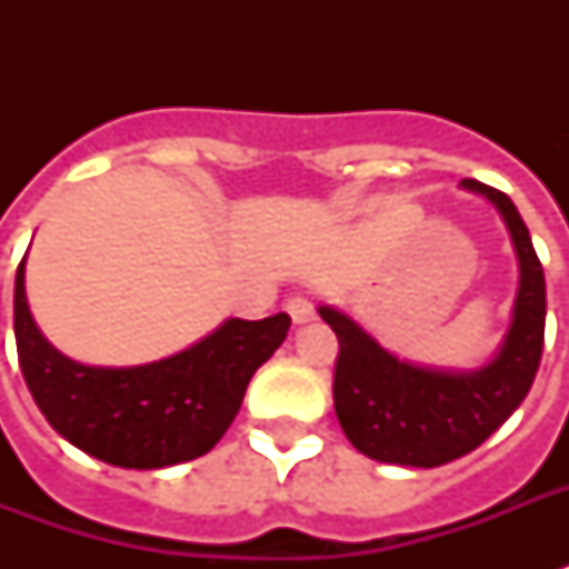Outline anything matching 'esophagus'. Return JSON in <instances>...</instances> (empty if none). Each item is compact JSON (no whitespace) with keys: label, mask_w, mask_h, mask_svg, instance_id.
I'll return each mask as SVG.
<instances>
[{"label":"esophagus","mask_w":569,"mask_h":569,"mask_svg":"<svg viewBox=\"0 0 569 569\" xmlns=\"http://www.w3.org/2000/svg\"><path fill=\"white\" fill-rule=\"evenodd\" d=\"M286 312L292 316L295 325H307V321L316 319V303H312L307 295H292V298L286 301Z\"/></svg>","instance_id":"obj_1"}]
</instances>
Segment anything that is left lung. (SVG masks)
Listing matches in <instances>:
<instances>
[{
    "label": "left lung",
    "mask_w": 569,
    "mask_h": 569,
    "mask_svg": "<svg viewBox=\"0 0 569 569\" xmlns=\"http://www.w3.org/2000/svg\"><path fill=\"white\" fill-rule=\"evenodd\" d=\"M463 189L485 194L508 223L520 259L513 321L493 363L478 372H433L401 363L342 312L321 307L339 339L333 407L357 451L398 467H442L478 449L529 396L547 328V280L529 227L505 191L478 180Z\"/></svg>",
    "instance_id": "8db88e82"
}]
</instances>
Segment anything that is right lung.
<instances>
[{
    "instance_id": "right-lung-1",
    "label": "right lung",
    "mask_w": 569,
    "mask_h": 569,
    "mask_svg": "<svg viewBox=\"0 0 569 569\" xmlns=\"http://www.w3.org/2000/svg\"><path fill=\"white\" fill-rule=\"evenodd\" d=\"M26 257L13 283V337L40 413L76 449L127 469L194 460L236 419L250 378L283 346L292 319H230L182 355L132 369L82 366L58 355L26 301Z\"/></svg>"
}]
</instances>
